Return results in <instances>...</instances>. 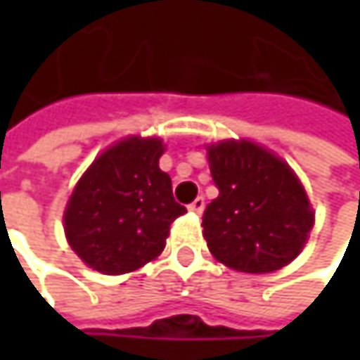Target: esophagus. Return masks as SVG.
<instances>
[{
  "instance_id": "1",
  "label": "esophagus",
  "mask_w": 360,
  "mask_h": 360,
  "mask_svg": "<svg viewBox=\"0 0 360 360\" xmlns=\"http://www.w3.org/2000/svg\"><path fill=\"white\" fill-rule=\"evenodd\" d=\"M204 206H206V202H204V198H195L187 208L191 210V212H195V214H202L204 212Z\"/></svg>"
}]
</instances>
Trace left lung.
<instances>
[{
	"instance_id": "1",
	"label": "left lung",
	"mask_w": 360,
	"mask_h": 360,
	"mask_svg": "<svg viewBox=\"0 0 360 360\" xmlns=\"http://www.w3.org/2000/svg\"><path fill=\"white\" fill-rule=\"evenodd\" d=\"M219 195L202 217L208 250L242 273H271L307 244L315 212L294 171L252 141L208 146Z\"/></svg>"
}]
</instances>
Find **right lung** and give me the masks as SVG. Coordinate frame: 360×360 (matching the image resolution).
<instances>
[{"instance_id":"1","label":"right lung","mask_w":360,"mask_h":360,"mask_svg":"<svg viewBox=\"0 0 360 360\" xmlns=\"http://www.w3.org/2000/svg\"><path fill=\"white\" fill-rule=\"evenodd\" d=\"M156 137H127L108 148L79 179L64 210L70 248L94 271L131 273L165 250L171 223L185 206L160 171Z\"/></svg>"}]
</instances>
